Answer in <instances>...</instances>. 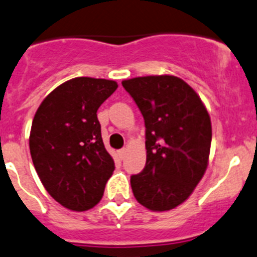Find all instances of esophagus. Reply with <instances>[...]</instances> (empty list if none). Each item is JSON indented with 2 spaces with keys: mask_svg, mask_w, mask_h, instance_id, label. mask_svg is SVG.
I'll return each instance as SVG.
<instances>
[{
  "mask_svg": "<svg viewBox=\"0 0 257 257\" xmlns=\"http://www.w3.org/2000/svg\"><path fill=\"white\" fill-rule=\"evenodd\" d=\"M125 153H126V148H121V150L117 151V156H119L120 160H123V158L125 157Z\"/></svg>",
  "mask_w": 257,
  "mask_h": 257,
  "instance_id": "1",
  "label": "esophagus"
}]
</instances>
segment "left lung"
I'll return each mask as SVG.
<instances>
[{"label":"left lung","instance_id":"8db88e82","mask_svg":"<svg viewBox=\"0 0 257 257\" xmlns=\"http://www.w3.org/2000/svg\"><path fill=\"white\" fill-rule=\"evenodd\" d=\"M141 110L147 160L131 176L134 196L155 212L176 208L204 175L212 143L210 117L198 93L175 76H146L121 82Z\"/></svg>","mask_w":257,"mask_h":257}]
</instances>
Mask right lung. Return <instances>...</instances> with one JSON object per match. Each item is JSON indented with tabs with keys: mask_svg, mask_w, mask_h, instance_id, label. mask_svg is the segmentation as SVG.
<instances>
[{
	"mask_svg": "<svg viewBox=\"0 0 257 257\" xmlns=\"http://www.w3.org/2000/svg\"><path fill=\"white\" fill-rule=\"evenodd\" d=\"M116 88L104 78H72L35 112L29 138L33 164L45 190L67 209L95 207L115 170L96 112Z\"/></svg>",
	"mask_w": 257,
	"mask_h": 257,
	"instance_id": "1",
	"label": "right lung"
}]
</instances>
